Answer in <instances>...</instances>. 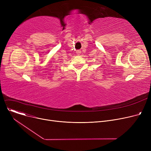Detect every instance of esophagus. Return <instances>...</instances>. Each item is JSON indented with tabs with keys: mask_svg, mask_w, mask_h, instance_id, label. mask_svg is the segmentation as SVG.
<instances>
[{
	"mask_svg": "<svg viewBox=\"0 0 151 151\" xmlns=\"http://www.w3.org/2000/svg\"><path fill=\"white\" fill-rule=\"evenodd\" d=\"M76 53H77L78 54H80L81 53V50H77Z\"/></svg>",
	"mask_w": 151,
	"mask_h": 151,
	"instance_id": "esophagus-1",
	"label": "esophagus"
}]
</instances>
